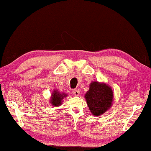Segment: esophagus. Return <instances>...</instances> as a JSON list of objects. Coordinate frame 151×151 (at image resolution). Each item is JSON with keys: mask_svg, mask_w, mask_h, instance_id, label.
Listing matches in <instances>:
<instances>
[{"mask_svg": "<svg viewBox=\"0 0 151 151\" xmlns=\"http://www.w3.org/2000/svg\"><path fill=\"white\" fill-rule=\"evenodd\" d=\"M73 94L75 96H78L79 95V91L77 89H74L73 90Z\"/></svg>", "mask_w": 151, "mask_h": 151, "instance_id": "34e87169", "label": "esophagus"}]
</instances>
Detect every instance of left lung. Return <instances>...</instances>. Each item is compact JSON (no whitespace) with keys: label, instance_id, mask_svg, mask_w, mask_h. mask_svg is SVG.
Listing matches in <instances>:
<instances>
[{"label":"left lung","instance_id":"obj_1","mask_svg":"<svg viewBox=\"0 0 151 151\" xmlns=\"http://www.w3.org/2000/svg\"><path fill=\"white\" fill-rule=\"evenodd\" d=\"M85 98L91 113L100 116L112 106L113 92L104 83L92 82Z\"/></svg>","mask_w":151,"mask_h":151}]
</instances>
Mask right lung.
<instances>
[{
	"label": "right lung",
	"mask_w": 151,
	"mask_h": 151,
	"mask_svg": "<svg viewBox=\"0 0 151 151\" xmlns=\"http://www.w3.org/2000/svg\"><path fill=\"white\" fill-rule=\"evenodd\" d=\"M67 94L65 93H60L57 90H55L51 94L50 103L53 106H59L63 103V99L66 97Z\"/></svg>",
	"instance_id": "1"
}]
</instances>
